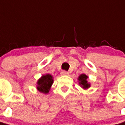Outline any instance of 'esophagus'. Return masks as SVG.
Wrapping results in <instances>:
<instances>
[{"label": "esophagus", "instance_id": "34e87169", "mask_svg": "<svg viewBox=\"0 0 125 125\" xmlns=\"http://www.w3.org/2000/svg\"><path fill=\"white\" fill-rule=\"evenodd\" d=\"M68 74H69V73H68V72H66V71H62V72H61V75L62 76H67Z\"/></svg>", "mask_w": 125, "mask_h": 125}]
</instances>
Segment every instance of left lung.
Wrapping results in <instances>:
<instances>
[{
	"mask_svg": "<svg viewBox=\"0 0 125 125\" xmlns=\"http://www.w3.org/2000/svg\"><path fill=\"white\" fill-rule=\"evenodd\" d=\"M87 78H88V76L86 74L83 73V74H81L79 76L78 79L80 86L84 89H88L90 87V84L87 81Z\"/></svg>",
	"mask_w": 125,
	"mask_h": 125,
	"instance_id": "obj_1",
	"label": "left lung"
}]
</instances>
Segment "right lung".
I'll return each mask as SVG.
<instances>
[{
    "label": "right lung",
    "instance_id": "right-lung-1",
    "mask_svg": "<svg viewBox=\"0 0 125 125\" xmlns=\"http://www.w3.org/2000/svg\"><path fill=\"white\" fill-rule=\"evenodd\" d=\"M53 76L49 73L42 76L37 82V89L40 92L43 94H47L50 90L51 86L53 84Z\"/></svg>",
    "mask_w": 125,
    "mask_h": 125
}]
</instances>
